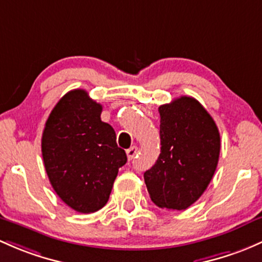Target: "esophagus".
<instances>
[{"label":"esophagus","instance_id":"obj_1","mask_svg":"<svg viewBox=\"0 0 262 262\" xmlns=\"http://www.w3.org/2000/svg\"><path fill=\"white\" fill-rule=\"evenodd\" d=\"M137 152H138V148L137 147H130L129 149H126V157H128L129 161H132V159L136 158Z\"/></svg>","mask_w":262,"mask_h":262}]
</instances>
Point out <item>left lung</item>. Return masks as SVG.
Here are the masks:
<instances>
[{
    "label": "left lung",
    "instance_id": "1",
    "mask_svg": "<svg viewBox=\"0 0 262 262\" xmlns=\"http://www.w3.org/2000/svg\"><path fill=\"white\" fill-rule=\"evenodd\" d=\"M161 154L144 172L150 200L158 207L186 210L202 196L219 163L216 123L194 98L181 96L158 108Z\"/></svg>",
    "mask_w": 262,
    "mask_h": 262
}]
</instances>
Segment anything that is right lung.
Returning a JSON list of instances; mask_svg holds the SVG:
<instances>
[{
  "instance_id": "obj_1",
  "label": "right lung",
  "mask_w": 262,
  "mask_h": 262,
  "mask_svg": "<svg viewBox=\"0 0 262 262\" xmlns=\"http://www.w3.org/2000/svg\"><path fill=\"white\" fill-rule=\"evenodd\" d=\"M101 110L88 92L71 90L51 110L42 132L49 181L57 196L80 213L106 205L118 170L126 163L113 126L101 122Z\"/></svg>"
}]
</instances>
